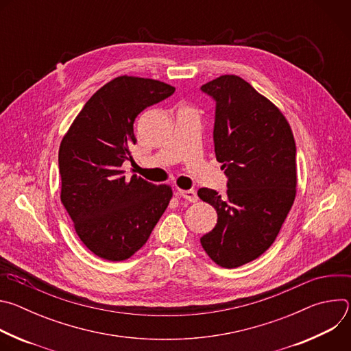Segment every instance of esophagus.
<instances>
[{
	"instance_id": "esophagus-1",
	"label": "esophagus",
	"mask_w": 351,
	"mask_h": 351,
	"mask_svg": "<svg viewBox=\"0 0 351 351\" xmlns=\"http://www.w3.org/2000/svg\"><path fill=\"white\" fill-rule=\"evenodd\" d=\"M178 194H179L182 198L187 199V202H190V203H194V202H197V199H198L197 193H195L194 190H191V189H190V190H179Z\"/></svg>"
}]
</instances>
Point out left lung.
Returning a JSON list of instances; mask_svg holds the SVG:
<instances>
[{"label": "left lung", "instance_id": "8db88e82", "mask_svg": "<svg viewBox=\"0 0 351 351\" xmlns=\"http://www.w3.org/2000/svg\"><path fill=\"white\" fill-rule=\"evenodd\" d=\"M202 91L215 101L214 147L228 190H198L218 214L199 241L214 263L237 268L267 252L293 206L295 143L283 114L241 77L219 76Z\"/></svg>", "mask_w": 351, "mask_h": 351}]
</instances>
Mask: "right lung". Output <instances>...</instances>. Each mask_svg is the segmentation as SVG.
Returning a JSON list of instances; mask_svg holds the SVG:
<instances>
[{"instance_id": "obj_1", "label": "right lung", "mask_w": 351, "mask_h": 351, "mask_svg": "<svg viewBox=\"0 0 351 351\" xmlns=\"http://www.w3.org/2000/svg\"><path fill=\"white\" fill-rule=\"evenodd\" d=\"M175 87L119 76L95 91L61 141V202L83 244L99 258L123 261L145 244L165 213L172 189L121 169L136 144L133 123Z\"/></svg>"}]
</instances>
